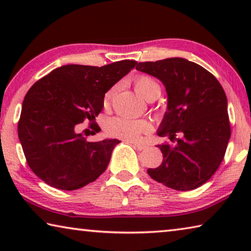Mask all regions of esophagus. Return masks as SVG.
<instances>
[{
    "label": "esophagus",
    "instance_id": "1",
    "mask_svg": "<svg viewBox=\"0 0 251 251\" xmlns=\"http://www.w3.org/2000/svg\"><path fill=\"white\" fill-rule=\"evenodd\" d=\"M131 144H133V146L135 148H137L138 151H144V150H146V148H147V146L143 145V144H138V143H131Z\"/></svg>",
    "mask_w": 251,
    "mask_h": 251
}]
</instances>
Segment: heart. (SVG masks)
<instances>
[{
  "label": "heart",
  "instance_id": "b5f03b06",
  "mask_svg": "<svg viewBox=\"0 0 251 251\" xmlns=\"http://www.w3.org/2000/svg\"><path fill=\"white\" fill-rule=\"evenodd\" d=\"M134 87L137 94L147 100L157 99L160 94V86L154 78L146 75L137 76L134 79ZM117 86L105 93L104 106H109L114 95H115ZM151 128V123L146 120H131L127 117H115L109 120L105 125V130L109 136L128 142H137L142 135L150 133Z\"/></svg>",
  "mask_w": 251,
  "mask_h": 251
}]
</instances>
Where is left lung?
<instances>
[{
	"mask_svg": "<svg viewBox=\"0 0 251 251\" xmlns=\"http://www.w3.org/2000/svg\"><path fill=\"white\" fill-rule=\"evenodd\" d=\"M136 70L160 79L168 95L158 135L174 145H158L163 163L148 175L172 189L198 188L220 166L231 135L223 86L202 66L180 57L141 62Z\"/></svg>",
	"mask_w": 251,
	"mask_h": 251,
	"instance_id": "left-lung-1",
	"label": "left lung"
}]
</instances>
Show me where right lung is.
<instances>
[{
  "mask_svg": "<svg viewBox=\"0 0 251 251\" xmlns=\"http://www.w3.org/2000/svg\"><path fill=\"white\" fill-rule=\"evenodd\" d=\"M136 61L104 66L64 65L32 85L24 97L18 124L27 165L46 184L75 190L105 172L117 139L87 142L76 126L88 121L94 133L95 117L104 107V95Z\"/></svg>",
  "mask_w": 251,
  "mask_h": 251,
  "instance_id": "1",
  "label": "right lung"
}]
</instances>
